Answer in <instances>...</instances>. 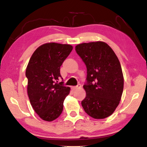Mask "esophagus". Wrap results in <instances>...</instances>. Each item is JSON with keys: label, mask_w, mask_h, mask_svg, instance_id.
<instances>
[{"label": "esophagus", "mask_w": 147, "mask_h": 147, "mask_svg": "<svg viewBox=\"0 0 147 147\" xmlns=\"http://www.w3.org/2000/svg\"><path fill=\"white\" fill-rule=\"evenodd\" d=\"M80 87H81V85L80 84H78V85H77L76 86H72L71 87V89L72 90H75V89H78V88H80Z\"/></svg>", "instance_id": "1"}]
</instances>
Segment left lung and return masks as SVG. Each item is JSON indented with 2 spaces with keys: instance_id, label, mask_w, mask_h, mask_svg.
Here are the masks:
<instances>
[{
  "instance_id": "8db88e82",
  "label": "left lung",
  "mask_w": 147,
  "mask_h": 147,
  "mask_svg": "<svg viewBox=\"0 0 147 147\" xmlns=\"http://www.w3.org/2000/svg\"><path fill=\"white\" fill-rule=\"evenodd\" d=\"M75 50L87 67V84L83 86L86 96L82 106L91 117H108L118 106L123 91V74L117 56L103 41L78 44Z\"/></svg>"
}]
</instances>
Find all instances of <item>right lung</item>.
I'll use <instances>...</instances> for the list:
<instances>
[{"mask_svg": "<svg viewBox=\"0 0 147 147\" xmlns=\"http://www.w3.org/2000/svg\"><path fill=\"white\" fill-rule=\"evenodd\" d=\"M67 44L48 43L32 54L26 69L27 93L32 108L39 117L53 121L61 115L63 102L71 88L58 82L60 67L73 50Z\"/></svg>", "mask_w": 147, "mask_h": 147, "instance_id": "right-lung-1", "label": "right lung"}]
</instances>
